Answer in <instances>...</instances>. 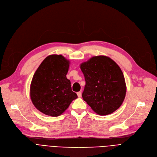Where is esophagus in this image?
I'll list each match as a JSON object with an SVG mask.
<instances>
[{
  "label": "esophagus",
  "instance_id": "esophagus-1",
  "mask_svg": "<svg viewBox=\"0 0 157 157\" xmlns=\"http://www.w3.org/2000/svg\"><path fill=\"white\" fill-rule=\"evenodd\" d=\"M77 96H78V98H80L81 96H82V93L80 91H79V92H77Z\"/></svg>",
  "mask_w": 157,
  "mask_h": 157
}]
</instances>
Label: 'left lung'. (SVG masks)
I'll list each match as a JSON object with an SVG mask.
<instances>
[{"instance_id":"left-lung-1","label":"left lung","mask_w":157,"mask_h":157,"mask_svg":"<svg viewBox=\"0 0 157 157\" xmlns=\"http://www.w3.org/2000/svg\"><path fill=\"white\" fill-rule=\"evenodd\" d=\"M86 80L82 98L100 116L112 114L123 103L126 92L123 73L110 57L94 56L80 64Z\"/></svg>"}]
</instances>
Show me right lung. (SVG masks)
Instances as JSON below:
<instances>
[{"instance_id": "add662e5", "label": "right lung", "mask_w": 157, "mask_h": 157, "mask_svg": "<svg viewBox=\"0 0 157 157\" xmlns=\"http://www.w3.org/2000/svg\"><path fill=\"white\" fill-rule=\"evenodd\" d=\"M70 61L61 55L47 57L36 71L30 87L34 107L44 114L57 117L68 108L77 95L66 78Z\"/></svg>"}]
</instances>
